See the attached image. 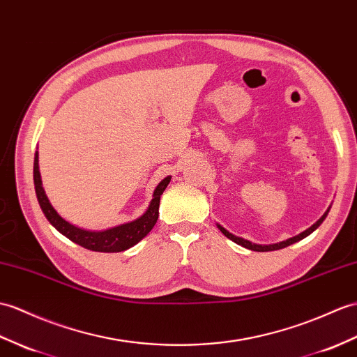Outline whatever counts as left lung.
Here are the masks:
<instances>
[{
    "label": "left lung",
    "mask_w": 357,
    "mask_h": 357,
    "mask_svg": "<svg viewBox=\"0 0 357 357\" xmlns=\"http://www.w3.org/2000/svg\"><path fill=\"white\" fill-rule=\"evenodd\" d=\"M327 214H328V210L326 211V214L324 216H322L317 223H313V225L309 228V229H305L304 233H301V234H298V236H295V237H292V238H287V240H284V242H280V243H275V245H255V243H251V242H248V240H245V238H240V237H237V236H234V234H231V233H228V231L225 229V228H222L220 225H218L219 228H220V231L223 234H225L229 240H233V242H236L237 245H242V246H245V248H248V250H251V251H257V252H266V251H277V250H283V248H286V246H289V245H292V243H296L298 240H301V238H304V237H307L309 234H312L314 229H317L321 223H322V220H324L326 218H327Z\"/></svg>",
    "instance_id": "8db88e82"
}]
</instances>
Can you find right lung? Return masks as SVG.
Returning a JSON list of instances; mask_svg holds the SVG:
<instances>
[{
	"label": "right lung",
	"instance_id": "add662e5",
	"mask_svg": "<svg viewBox=\"0 0 357 357\" xmlns=\"http://www.w3.org/2000/svg\"><path fill=\"white\" fill-rule=\"evenodd\" d=\"M33 179H35V190L38 196V202L43 208L45 218L48 222L59 231L61 234L68 237L71 242L77 243L80 246L86 248L89 251L96 252H121L126 251L129 248L137 245L141 238L146 237L151 229L155 227L156 220H158V208H160V199L164 193L165 187L169 185L170 176L162 179L160 185L156 187L153 199L151 205H149L147 211L143 216L138 218L134 222L123 223V225L114 227L106 231H86L71 225L70 222L62 219L59 214L50 204L48 197L43 188V181H40V173H39V164H38V152L35 153V164H33Z\"/></svg>",
	"mask_w": 357,
	"mask_h": 357
}]
</instances>
